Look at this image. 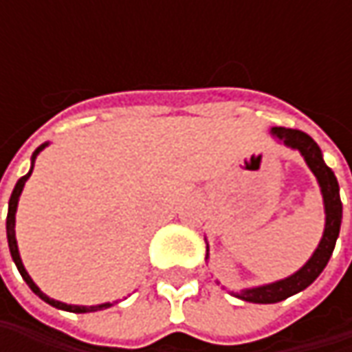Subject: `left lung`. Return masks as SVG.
<instances>
[{"label": "left lung", "mask_w": 352, "mask_h": 352, "mask_svg": "<svg viewBox=\"0 0 352 352\" xmlns=\"http://www.w3.org/2000/svg\"><path fill=\"white\" fill-rule=\"evenodd\" d=\"M270 135L276 137L278 141L284 142L286 146L300 151L304 156L305 164L318 178L321 196H323V206H325V229H323V236L319 241L316 252L298 272H294L292 276L284 278V280L272 282V284L247 288V290H241L236 294V298L250 302V304H276V302H282V300L290 298L298 292L305 290L309 284H314V280L323 272V268L327 266L329 258H331L337 236H339V229H341V219H343V204H341V196H339V182H337L333 170L325 164L318 142L314 141L309 135H305L304 131H298V129L272 127ZM208 250H210V247H208Z\"/></svg>", "instance_id": "left-lung-1"}]
</instances>
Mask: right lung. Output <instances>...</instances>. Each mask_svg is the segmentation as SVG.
Wrapping results in <instances>:
<instances>
[{"label":"right lung","mask_w":352,"mask_h":352,"mask_svg":"<svg viewBox=\"0 0 352 352\" xmlns=\"http://www.w3.org/2000/svg\"><path fill=\"white\" fill-rule=\"evenodd\" d=\"M48 142H45V144H41L36 151L33 153V158H31V170L23 176V178H19L17 180V184H15V188H13V194H11V197H9V211H7V243H9V252H11V258H13V263H15V266H17V270L21 272V276H23V280L29 284V288L41 298V300H45L48 305H52V307H58V309H64V311H74V314H88V311H98V309H105V307H111L113 304H100V305H70V304H62V302H58V300H52V298H48L47 294H43L41 292V288L36 286L33 282V278L29 276V272L25 270V266H23V261H21L19 256V249H17V239H15V211H17V204H19V196L21 192H23V186H25V182L29 180V176H31V172H33V164H34V158H36V155L47 146Z\"/></svg>","instance_id":"1"}]
</instances>
